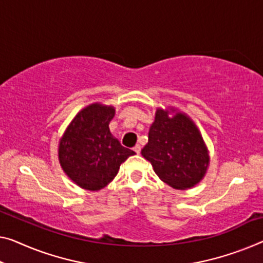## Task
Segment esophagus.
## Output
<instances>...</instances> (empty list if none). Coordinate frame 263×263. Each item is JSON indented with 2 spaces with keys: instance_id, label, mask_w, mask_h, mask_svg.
<instances>
[{
  "instance_id": "obj_1",
  "label": "esophagus",
  "mask_w": 263,
  "mask_h": 263,
  "mask_svg": "<svg viewBox=\"0 0 263 263\" xmlns=\"http://www.w3.org/2000/svg\"><path fill=\"white\" fill-rule=\"evenodd\" d=\"M133 150H135L136 154H140V150H142V147H140V145H136L135 147H133Z\"/></svg>"
}]
</instances>
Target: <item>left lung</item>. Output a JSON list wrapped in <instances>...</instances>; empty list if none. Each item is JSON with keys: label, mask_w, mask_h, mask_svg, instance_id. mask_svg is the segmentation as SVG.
Returning <instances> with one entry per match:
<instances>
[{"label": "left lung", "mask_w": 263, "mask_h": 263, "mask_svg": "<svg viewBox=\"0 0 263 263\" xmlns=\"http://www.w3.org/2000/svg\"><path fill=\"white\" fill-rule=\"evenodd\" d=\"M171 112L175 115L170 116ZM142 155L164 183L178 190L198 184L209 166L208 148L197 126L175 108H157Z\"/></svg>", "instance_id": "1"}]
</instances>
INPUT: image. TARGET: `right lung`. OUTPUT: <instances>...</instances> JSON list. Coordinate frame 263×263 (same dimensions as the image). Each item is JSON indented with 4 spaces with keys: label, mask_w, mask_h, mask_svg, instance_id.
Listing matches in <instances>:
<instances>
[{
    "label": "right lung",
    "mask_w": 263,
    "mask_h": 263,
    "mask_svg": "<svg viewBox=\"0 0 263 263\" xmlns=\"http://www.w3.org/2000/svg\"><path fill=\"white\" fill-rule=\"evenodd\" d=\"M113 106L96 103L82 108L59 143V162L65 174L86 190H100L113 181L120 164L135 151L121 146L109 132Z\"/></svg>",
    "instance_id": "add662e5"
}]
</instances>
